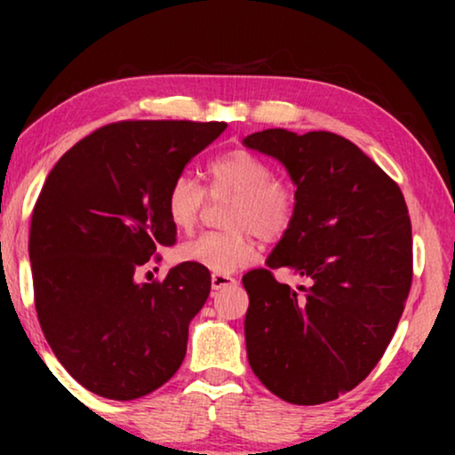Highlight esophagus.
Returning <instances> with one entry per match:
<instances>
[{"label":"esophagus","instance_id":"esophagus-1","mask_svg":"<svg viewBox=\"0 0 455 455\" xmlns=\"http://www.w3.org/2000/svg\"><path fill=\"white\" fill-rule=\"evenodd\" d=\"M235 279L229 277V275H221V273H213L211 275V288L213 290H223L228 288V285H234Z\"/></svg>","mask_w":455,"mask_h":455}]
</instances>
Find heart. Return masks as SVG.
<instances>
[{
  "label": "heart",
  "instance_id": "b5f03b06",
  "mask_svg": "<svg viewBox=\"0 0 455 455\" xmlns=\"http://www.w3.org/2000/svg\"><path fill=\"white\" fill-rule=\"evenodd\" d=\"M209 195L229 196L228 234H203L178 248L182 263L213 273H234L257 257L254 235L277 240L288 232L296 213V196L288 184L273 178V167L248 148H234L207 165ZM204 204V188L188 172L173 178L165 195L170 221L182 232L196 226Z\"/></svg>",
  "mask_w": 455,
  "mask_h": 455
}]
</instances>
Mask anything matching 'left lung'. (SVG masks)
Listing matches in <instances>:
<instances>
[{
	"instance_id": "obj_1",
	"label": "left lung",
	"mask_w": 455,
	"mask_h": 455,
	"mask_svg": "<svg viewBox=\"0 0 455 455\" xmlns=\"http://www.w3.org/2000/svg\"><path fill=\"white\" fill-rule=\"evenodd\" d=\"M242 145L277 159L296 213L267 259L242 277L246 354L271 394L298 406L331 402L364 381L394 338L412 283V226L394 180L333 132H254ZM308 286L291 291L273 268Z\"/></svg>"
}]
</instances>
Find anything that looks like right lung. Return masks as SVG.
<instances>
[{"mask_svg": "<svg viewBox=\"0 0 455 455\" xmlns=\"http://www.w3.org/2000/svg\"><path fill=\"white\" fill-rule=\"evenodd\" d=\"M226 122L142 120L95 130L61 157L30 221L35 308L47 344L92 394L136 400L170 381L211 273L180 263L164 282L136 271L176 242L165 195Z\"/></svg>", "mask_w": 455, "mask_h": 455, "instance_id": "add662e5", "label": "right lung"}]
</instances>
